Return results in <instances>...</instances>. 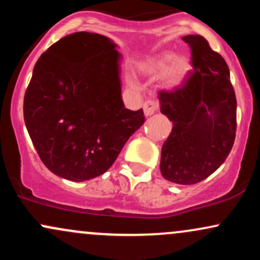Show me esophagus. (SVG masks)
<instances>
[{
    "label": "esophagus",
    "mask_w": 260,
    "mask_h": 260,
    "mask_svg": "<svg viewBox=\"0 0 260 260\" xmlns=\"http://www.w3.org/2000/svg\"><path fill=\"white\" fill-rule=\"evenodd\" d=\"M143 109H144L145 116H151L153 113L157 111V109H159V103L155 100H148L145 101L144 105H143Z\"/></svg>",
    "instance_id": "obj_1"
}]
</instances>
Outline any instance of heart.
Masks as SVG:
<instances>
[{
    "mask_svg": "<svg viewBox=\"0 0 260 260\" xmlns=\"http://www.w3.org/2000/svg\"><path fill=\"white\" fill-rule=\"evenodd\" d=\"M189 71V62L184 57H177L174 52H164L154 57L145 64V72L154 77H166V84L176 86L181 84L182 80Z\"/></svg>",
    "mask_w": 260,
    "mask_h": 260,
    "instance_id": "b5f03b06",
    "label": "heart"
}]
</instances>
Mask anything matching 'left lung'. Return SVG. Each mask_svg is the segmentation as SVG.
<instances>
[{
    "label": "left lung",
    "mask_w": 260,
    "mask_h": 260,
    "mask_svg": "<svg viewBox=\"0 0 260 260\" xmlns=\"http://www.w3.org/2000/svg\"><path fill=\"white\" fill-rule=\"evenodd\" d=\"M193 71L171 91L159 92L160 110L174 123L161 149L160 171L177 184H194L215 172L236 137L237 101L221 55L201 35L182 38Z\"/></svg>",
    "instance_id": "1"
}]
</instances>
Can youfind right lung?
<instances>
[{
  "instance_id": "add662e5",
  "label": "right lung",
  "mask_w": 260,
  "mask_h": 260,
  "mask_svg": "<svg viewBox=\"0 0 260 260\" xmlns=\"http://www.w3.org/2000/svg\"><path fill=\"white\" fill-rule=\"evenodd\" d=\"M120 58L109 38L78 31L35 63L24 122L44 165L59 177L82 182L103 175L144 123L143 110L122 101Z\"/></svg>"
}]
</instances>
